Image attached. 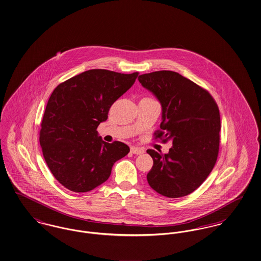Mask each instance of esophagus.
Segmentation results:
<instances>
[{"mask_svg": "<svg viewBox=\"0 0 261 261\" xmlns=\"http://www.w3.org/2000/svg\"><path fill=\"white\" fill-rule=\"evenodd\" d=\"M130 152H132L133 154H136V155H140V154H143V153H144V150H143L142 148L133 146V147H130Z\"/></svg>", "mask_w": 261, "mask_h": 261, "instance_id": "34e87169", "label": "esophagus"}]
</instances>
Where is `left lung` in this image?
Here are the masks:
<instances>
[{"mask_svg": "<svg viewBox=\"0 0 261 261\" xmlns=\"http://www.w3.org/2000/svg\"><path fill=\"white\" fill-rule=\"evenodd\" d=\"M162 106V132L156 137L171 141L169 153L149 149L153 167L147 173L152 189L168 198L195 191L216 165L220 116L215 99L204 89L172 71L138 77Z\"/></svg>", "mask_w": 261, "mask_h": 261, "instance_id": "8db88e82", "label": "left lung"}]
</instances>
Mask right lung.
Wrapping results in <instances>:
<instances>
[{
	"label": "right lung",
	"mask_w": 261,
	"mask_h": 261,
	"mask_svg": "<svg viewBox=\"0 0 261 261\" xmlns=\"http://www.w3.org/2000/svg\"><path fill=\"white\" fill-rule=\"evenodd\" d=\"M137 76V72L91 69L53 91L41 125L40 144L47 167L65 188L91 191L109 178L114 164L129 152L123 142L103 141L96 128Z\"/></svg>",
	"instance_id": "right-lung-1"
}]
</instances>
